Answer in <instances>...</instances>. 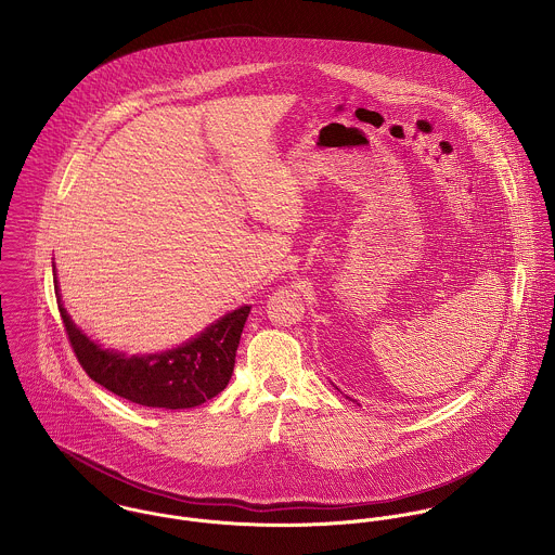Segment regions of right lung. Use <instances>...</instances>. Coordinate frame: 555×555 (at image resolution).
I'll list each match as a JSON object with an SVG mask.
<instances>
[{"instance_id": "add662e5", "label": "right lung", "mask_w": 555, "mask_h": 555, "mask_svg": "<svg viewBox=\"0 0 555 555\" xmlns=\"http://www.w3.org/2000/svg\"><path fill=\"white\" fill-rule=\"evenodd\" d=\"M55 295L60 297L57 291ZM60 314L80 367L93 383L141 405L179 410L201 405L227 389L249 306L218 320L185 346L150 357L102 350L80 333L62 304Z\"/></svg>"}]
</instances>
